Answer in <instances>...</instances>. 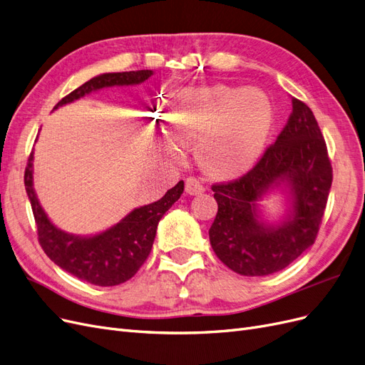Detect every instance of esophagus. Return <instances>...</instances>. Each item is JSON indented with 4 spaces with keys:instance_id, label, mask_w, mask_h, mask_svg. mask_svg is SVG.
Returning <instances> with one entry per match:
<instances>
[{
    "instance_id": "esophagus-1",
    "label": "esophagus",
    "mask_w": 365,
    "mask_h": 365,
    "mask_svg": "<svg viewBox=\"0 0 365 365\" xmlns=\"http://www.w3.org/2000/svg\"><path fill=\"white\" fill-rule=\"evenodd\" d=\"M185 191L190 195H197V194L205 192V186L198 179L187 178L185 182Z\"/></svg>"
}]
</instances>
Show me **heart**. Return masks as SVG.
Instances as JSON below:
<instances>
[{
  "label": "heart",
  "mask_w": 365,
  "mask_h": 365,
  "mask_svg": "<svg viewBox=\"0 0 365 365\" xmlns=\"http://www.w3.org/2000/svg\"><path fill=\"white\" fill-rule=\"evenodd\" d=\"M269 125L272 108L262 92L225 85L182 92L168 115L174 143L195 145L200 165L218 178H232L252 167Z\"/></svg>",
  "instance_id": "1"
}]
</instances>
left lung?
I'll return each mask as SVG.
<instances>
[{
	"label": "left lung",
	"mask_w": 365,
	"mask_h": 365,
	"mask_svg": "<svg viewBox=\"0 0 365 365\" xmlns=\"http://www.w3.org/2000/svg\"><path fill=\"white\" fill-rule=\"evenodd\" d=\"M292 112L276 143L240 179L214 183L218 212L209 229L218 259L242 276L280 272L315 242L332 185V165L312 110L292 97ZM288 185L292 212L279 227L262 225L255 202Z\"/></svg>",
	"instance_id": "1"
}]
</instances>
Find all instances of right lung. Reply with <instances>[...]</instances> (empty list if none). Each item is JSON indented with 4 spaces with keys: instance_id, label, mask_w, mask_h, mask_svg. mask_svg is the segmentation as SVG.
<instances>
[{
    "instance_id": "obj_1",
    "label": "right lung",
    "mask_w": 365,
    "mask_h": 365,
    "mask_svg": "<svg viewBox=\"0 0 365 365\" xmlns=\"http://www.w3.org/2000/svg\"><path fill=\"white\" fill-rule=\"evenodd\" d=\"M153 76L151 69L109 73L93 77L58 101V106L78 100L86 93L109 86L138 85ZM24 185L38 227V240L45 255L69 274L98 287L120 285L132 279L151 252L156 229L163 214L183 192V180L167 191L158 202L132 210L118 225L96 237L81 238L51 225L33 190V151L26 167Z\"/></svg>"
}]
</instances>
